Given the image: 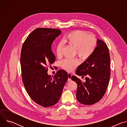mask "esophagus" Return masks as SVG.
Segmentation results:
<instances>
[{
    "label": "esophagus",
    "instance_id": "obj_1",
    "mask_svg": "<svg viewBox=\"0 0 127 127\" xmlns=\"http://www.w3.org/2000/svg\"><path fill=\"white\" fill-rule=\"evenodd\" d=\"M68 81H70L71 80V76H72V74L70 73H68Z\"/></svg>",
    "mask_w": 127,
    "mask_h": 127
}]
</instances>
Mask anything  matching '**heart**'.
I'll return each mask as SVG.
<instances>
[{"mask_svg":"<svg viewBox=\"0 0 127 127\" xmlns=\"http://www.w3.org/2000/svg\"><path fill=\"white\" fill-rule=\"evenodd\" d=\"M63 42L76 49L77 55L82 59H86L91 55L96 46V41L93 35H87L86 32L81 31L69 33L64 38ZM63 47V44L60 43L56 47V53L58 57L62 55ZM61 64L64 69L71 71L78 66L79 61L76 59H65L61 61Z\"/></svg>","mask_w":127,"mask_h":127,"instance_id":"heart-1","label":"heart"}]
</instances>
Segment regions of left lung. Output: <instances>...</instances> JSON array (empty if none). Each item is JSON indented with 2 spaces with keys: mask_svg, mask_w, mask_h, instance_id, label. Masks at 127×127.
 Wrapping results in <instances>:
<instances>
[{
  "mask_svg": "<svg viewBox=\"0 0 127 127\" xmlns=\"http://www.w3.org/2000/svg\"><path fill=\"white\" fill-rule=\"evenodd\" d=\"M110 56L106 44L97 39L94 53L77 68L76 74L85 77L82 81L76 76L71 79L77 84L76 98L85 105L99 101L104 96L110 78Z\"/></svg>",
  "mask_w": 127,
  "mask_h": 127,
  "instance_id": "obj_1",
  "label": "left lung"
}]
</instances>
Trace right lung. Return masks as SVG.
Instances as JSON below:
<instances>
[{"label":"right lung","instance_id":"right-lung-1","mask_svg":"<svg viewBox=\"0 0 127 127\" xmlns=\"http://www.w3.org/2000/svg\"><path fill=\"white\" fill-rule=\"evenodd\" d=\"M61 33L58 29H37L29 34L22 48L21 65L25 87L33 101L45 107L58 102L68 78L64 70H59L54 76L47 73V66L56 59L52 44Z\"/></svg>","mask_w":127,"mask_h":127}]
</instances>
